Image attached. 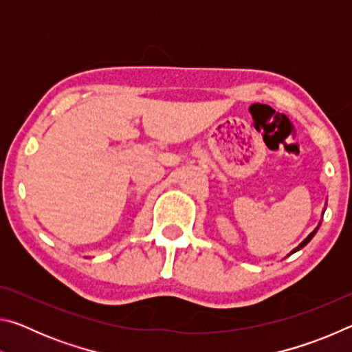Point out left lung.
I'll list each match as a JSON object with an SVG mask.
<instances>
[{"label":"left lung","mask_w":352,"mask_h":352,"mask_svg":"<svg viewBox=\"0 0 352 352\" xmlns=\"http://www.w3.org/2000/svg\"><path fill=\"white\" fill-rule=\"evenodd\" d=\"M317 230H318V228H317ZM317 230H314V231H312V233H311V234H309V236L306 237V239H305V241H302V242L300 243V245H298V247H296V248H295V250H294V252H292V253H295V252H298V250H301L302 247H305V245H307V243H309V242H311V239H312V237L315 236V233H317Z\"/></svg>","instance_id":"8db88e82"}]
</instances>
